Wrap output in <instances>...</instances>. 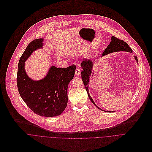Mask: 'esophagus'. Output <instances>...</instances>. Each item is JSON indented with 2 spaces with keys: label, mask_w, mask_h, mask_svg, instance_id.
<instances>
[{
  "label": "esophagus",
  "mask_w": 152,
  "mask_h": 152,
  "mask_svg": "<svg viewBox=\"0 0 152 152\" xmlns=\"http://www.w3.org/2000/svg\"><path fill=\"white\" fill-rule=\"evenodd\" d=\"M81 74V69L79 68H77L75 71V75H80Z\"/></svg>",
  "instance_id": "1"
}]
</instances>
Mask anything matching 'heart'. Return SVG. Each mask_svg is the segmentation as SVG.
Wrapping results in <instances>:
<instances>
[{
  "mask_svg": "<svg viewBox=\"0 0 152 152\" xmlns=\"http://www.w3.org/2000/svg\"><path fill=\"white\" fill-rule=\"evenodd\" d=\"M87 56H88V55H87Z\"/></svg>",
  "mask_w": 152,
  "mask_h": 152,
  "instance_id": "1",
  "label": "heart"
}]
</instances>
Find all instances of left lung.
Returning a JSON list of instances; mask_svg holds the SVG:
<instances>
[{
  "label": "left lung",
  "mask_w": 152,
  "mask_h": 152,
  "mask_svg": "<svg viewBox=\"0 0 152 152\" xmlns=\"http://www.w3.org/2000/svg\"><path fill=\"white\" fill-rule=\"evenodd\" d=\"M111 41L110 43V44L108 45V47L106 48V49L104 50V53L102 54V57L106 56L110 53H112L114 52H117V51H126V52H129L132 53V50L131 48L124 41L119 39L114 36L111 37ZM134 58L136 60L137 63L138 64V58L137 57L134 56ZM94 62L91 61L90 60H84L81 62V66L83 69V71H81V79L83 80V82L85 86L86 90L87 92L88 96L90 99V100L92 101V102L99 110L108 112L106 111H104L102 109H101L99 107H98L94 101L93 99L91 98L89 92H88V84H89V80L91 77V75H92V71L94 68ZM114 112V111H113ZM111 113V112H110ZM112 113V112H111Z\"/></svg>",
  "instance_id": "obj_1"
}]
</instances>
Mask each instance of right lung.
<instances>
[{
    "instance_id": "1",
    "label": "right lung",
    "mask_w": 152,
    "mask_h": 152,
    "mask_svg": "<svg viewBox=\"0 0 152 152\" xmlns=\"http://www.w3.org/2000/svg\"><path fill=\"white\" fill-rule=\"evenodd\" d=\"M43 38L30 42L20 58L17 72L19 94L30 109L44 117L61 114L68 104V86L73 79L75 66L58 68L51 66L44 78H30L25 71V62L35 51L43 48Z\"/></svg>"
}]
</instances>
